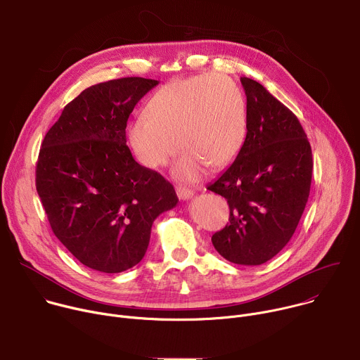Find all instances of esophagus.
Masks as SVG:
<instances>
[{
    "mask_svg": "<svg viewBox=\"0 0 360 360\" xmlns=\"http://www.w3.org/2000/svg\"><path fill=\"white\" fill-rule=\"evenodd\" d=\"M176 195L181 200H188L193 196V192L188 188H184V186H176Z\"/></svg>",
    "mask_w": 360,
    "mask_h": 360,
    "instance_id": "1",
    "label": "esophagus"
}]
</instances>
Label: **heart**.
Listing matches in <instances>:
<instances>
[{"instance_id":"b5f03b06","label":"heart","mask_w":360,"mask_h":360,"mask_svg":"<svg viewBox=\"0 0 360 360\" xmlns=\"http://www.w3.org/2000/svg\"><path fill=\"white\" fill-rule=\"evenodd\" d=\"M246 134L242 91L232 79L215 74L165 84L148 101L146 114L127 127L132 152L148 168L165 167L176 145L182 146L172 171L186 182L198 181L207 167L217 171L229 165Z\"/></svg>"}]
</instances>
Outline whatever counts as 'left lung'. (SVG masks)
Segmentation results:
<instances>
[{
  "label": "left lung",
  "instance_id": "1",
  "mask_svg": "<svg viewBox=\"0 0 360 360\" xmlns=\"http://www.w3.org/2000/svg\"><path fill=\"white\" fill-rule=\"evenodd\" d=\"M248 134L236 160L208 185L228 199L229 224L212 243L232 264L256 266L290 240L309 198L312 149L296 115L262 84L240 78Z\"/></svg>",
  "mask_w": 360,
  "mask_h": 360
}]
</instances>
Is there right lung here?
I'll return each mask as SVG.
<instances>
[{"label": "right lung", "mask_w": 360, "mask_h": 360, "mask_svg": "<svg viewBox=\"0 0 360 360\" xmlns=\"http://www.w3.org/2000/svg\"><path fill=\"white\" fill-rule=\"evenodd\" d=\"M158 84L128 77L92 85L42 141L35 184L49 225L94 271L120 274L139 264L153 221L178 203L174 186L139 165L127 145L131 112Z\"/></svg>", "instance_id": "1"}]
</instances>
